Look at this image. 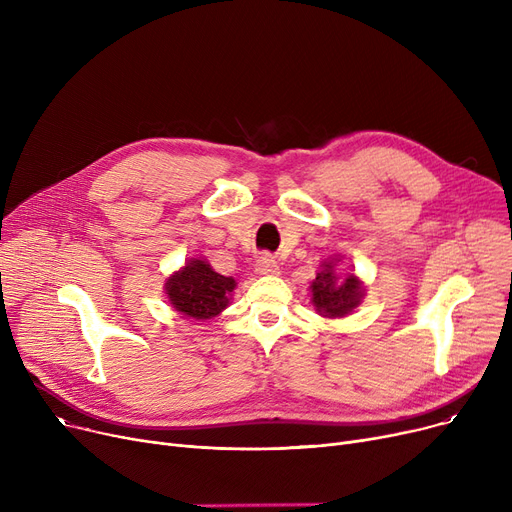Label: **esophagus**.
Here are the masks:
<instances>
[{"label":"esophagus","mask_w":512,"mask_h":512,"mask_svg":"<svg viewBox=\"0 0 512 512\" xmlns=\"http://www.w3.org/2000/svg\"><path fill=\"white\" fill-rule=\"evenodd\" d=\"M255 272L259 276H278L280 274V265L272 255H261L255 263Z\"/></svg>","instance_id":"esophagus-1"}]
</instances>
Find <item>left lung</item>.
Returning a JSON list of instances; mask_svg holds the SVG:
<instances>
[{
  "instance_id": "1",
  "label": "left lung",
  "mask_w": 512,
  "mask_h": 512,
  "mask_svg": "<svg viewBox=\"0 0 512 512\" xmlns=\"http://www.w3.org/2000/svg\"><path fill=\"white\" fill-rule=\"evenodd\" d=\"M342 255H334L328 261L319 263L315 280L311 282V303L317 315L328 319H340L351 315L365 299V282L351 270L338 272Z\"/></svg>"
}]
</instances>
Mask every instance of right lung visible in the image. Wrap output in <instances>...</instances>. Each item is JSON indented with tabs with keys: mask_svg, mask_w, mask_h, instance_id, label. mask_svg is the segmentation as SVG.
I'll use <instances>...</instances> for the list:
<instances>
[{
	"mask_svg": "<svg viewBox=\"0 0 512 512\" xmlns=\"http://www.w3.org/2000/svg\"><path fill=\"white\" fill-rule=\"evenodd\" d=\"M236 280L222 276L207 259L191 257L180 270L166 278L164 292L168 303L184 317L205 321L220 315L232 299Z\"/></svg>",
	"mask_w": 512,
	"mask_h": 512,
	"instance_id": "1",
	"label": "right lung"
}]
</instances>
